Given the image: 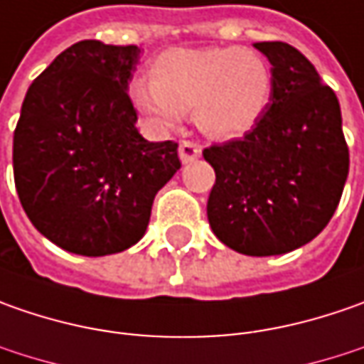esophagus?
<instances>
[{
    "label": "esophagus",
    "instance_id": "esophagus-1",
    "mask_svg": "<svg viewBox=\"0 0 364 364\" xmlns=\"http://www.w3.org/2000/svg\"><path fill=\"white\" fill-rule=\"evenodd\" d=\"M200 154H203V147L198 146V144H194V141H182L180 147H178V156H180L182 164H190V161L198 160Z\"/></svg>",
    "mask_w": 364,
    "mask_h": 364
}]
</instances>
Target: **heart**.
<instances>
[{
	"mask_svg": "<svg viewBox=\"0 0 364 364\" xmlns=\"http://www.w3.org/2000/svg\"><path fill=\"white\" fill-rule=\"evenodd\" d=\"M273 73L251 48H172L151 64V80L129 85L133 107L156 132L176 127L192 109L196 125L213 137L251 132L272 103Z\"/></svg>",
	"mask_w": 364,
	"mask_h": 364,
	"instance_id": "obj_1",
	"label": "heart"
}]
</instances>
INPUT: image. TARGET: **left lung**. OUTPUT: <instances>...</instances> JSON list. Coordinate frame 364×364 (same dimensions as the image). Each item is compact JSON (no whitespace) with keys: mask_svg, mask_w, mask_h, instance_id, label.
<instances>
[{"mask_svg":"<svg viewBox=\"0 0 364 364\" xmlns=\"http://www.w3.org/2000/svg\"><path fill=\"white\" fill-rule=\"evenodd\" d=\"M273 73L272 103L245 137L204 149L215 168L206 215L220 243L267 257L310 243L334 215L348 147L334 91L300 50L255 42Z\"/></svg>","mask_w":364,"mask_h":364,"instance_id":"1","label":"left lung"}]
</instances>
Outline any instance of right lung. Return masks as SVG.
<instances>
[{"mask_svg":"<svg viewBox=\"0 0 364 364\" xmlns=\"http://www.w3.org/2000/svg\"><path fill=\"white\" fill-rule=\"evenodd\" d=\"M144 50L82 40L26 92L14 178L28 218L68 253L103 257L146 235L158 190L180 170L178 144L147 141L127 97Z\"/></svg>","mask_w":364,"mask_h":364,"instance_id":"obj_1","label":"right lung"}]
</instances>
